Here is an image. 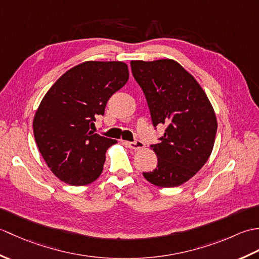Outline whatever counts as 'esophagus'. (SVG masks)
Here are the masks:
<instances>
[{
  "label": "esophagus",
  "mask_w": 259,
  "mask_h": 259,
  "mask_svg": "<svg viewBox=\"0 0 259 259\" xmlns=\"http://www.w3.org/2000/svg\"><path fill=\"white\" fill-rule=\"evenodd\" d=\"M125 145L133 150H140V149H144V148H145V144L140 140H137V141H134V142H125Z\"/></svg>",
  "instance_id": "1"
}]
</instances>
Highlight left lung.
Segmentation results:
<instances>
[{
	"instance_id": "8db88e82",
	"label": "left lung",
	"mask_w": 259,
	"mask_h": 259,
	"mask_svg": "<svg viewBox=\"0 0 259 259\" xmlns=\"http://www.w3.org/2000/svg\"><path fill=\"white\" fill-rule=\"evenodd\" d=\"M130 64L153 126H167L160 142L150 146L158 158L157 168L142 172L144 177L162 188L183 185L210 157L217 133L213 108L194 76L175 60H136Z\"/></svg>"
}]
</instances>
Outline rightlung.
<instances>
[{
	"mask_svg": "<svg viewBox=\"0 0 259 259\" xmlns=\"http://www.w3.org/2000/svg\"><path fill=\"white\" fill-rule=\"evenodd\" d=\"M129 79L120 61H87L56 81L38 106L33 134L48 167L65 184L89 185L99 178L109 147L117 141L93 134L98 115Z\"/></svg>",
	"mask_w": 259,
	"mask_h": 259,
	"instance_id": "obj_1",
	"label": "right lung"
}]
</instances>
